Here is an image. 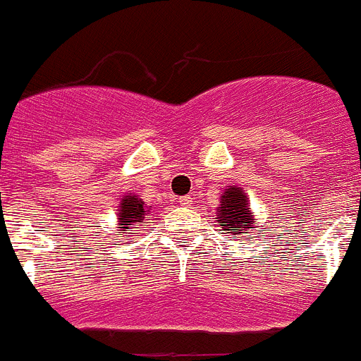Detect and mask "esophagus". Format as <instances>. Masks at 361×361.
I'll use <instances>...</instances> for the list:
<instances>
[{"label": "esophagus", "mask_w": 361, "mask_h": 361, "mask_svg": "<svg viewBox=\"0 0 361 361\" xmlns=\"http://www.w3.org/2000/svg\"><path fill=\"white\" fill-rule=\"evenodd\" d=\"M178 202L183 204V206H190V204L193 202V200H191L190 195H186V197H180V198H178Z\"/></svg>", "instance_id": "obj_1"}]
</instances>
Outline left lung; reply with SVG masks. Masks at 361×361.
Returning <instances> with one entry per match:
<instances>
[{
	"instance_id": "obj_1",
	"label": "left lung",
	"mask_w": 361,
	"mask_h": 361,
	"mask_svg": "<svg viewBox=\"0 0 361 361\" xmlns=\"http://www.w3.org/2000/svg\"><path fill=\"white\" fill-rule=\"evenodd\" d=\"M214 224L226 231L224 234H247V231H256L252 226L254 214L250 213L247 195L236 186H229V190L221 195V204L214 214ZM261 233V231H259Z\"/></svg>"
}]
</instances>
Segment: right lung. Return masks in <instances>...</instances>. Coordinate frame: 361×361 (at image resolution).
Returning a JSON list of instances; mask_svg holds the SVG:
<instances>
[{
  "label": "right lung",
  "mask_w": 361,
  "mask_h": 361,
  "mask_svg": "<svg viewBox=\"0 0 361 361\" xmlns=\"http://www.w3.org/2000/svg\"><path fill=\"white\" fill-rule=\"evenodd\" d=\"M150 214H148L147 206L141 198H137L135 195H127V197L121 198L120 206V229H128V226H135L137 221L141 220H150ZM141 229V227H140Z\"/></svg>",
  "instance_id": "1"
}]
</instances>
